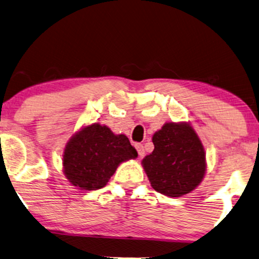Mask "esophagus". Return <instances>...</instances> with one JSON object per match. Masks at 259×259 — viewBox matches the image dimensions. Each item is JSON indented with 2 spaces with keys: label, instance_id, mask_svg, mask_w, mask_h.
Instances as JSON below:
<instances>
[{
  "label": "esophagus",
  "instance_id": "obj_1",
  "mask_svg": "<svg viewBox=\"0 0 259 259\" xmlns=\"http://www.w3.org/2000/svg\"><path fill=\"white\" fill-rule=\"evenodd\" d=\"M136 149H137V153H139V155H140V157H143L146 151H144V148L142 144H136Z\"/></svg>",
  "mask_w": 259,
  "mask_h": 259
}]
</instances>
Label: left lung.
I'll list each match as a JSON object with an SVG mask.
<instances>
[{
  "mask_svg": "<svg viewBox=\"0 0 259 259\" xmlns=\"http://www.w3.org/2000/svg\"><path fill=\"white\" fill-rule=\"evenodd\" d=\"M154 150L142 167L155 191L180 198L204 180L207 162L201 140L189 122H165L153 135Z\"/></svg>",
  "mask_w": 259,
  "mask_h": 259,
  "instance_id": "obj_1",
  "label": "left lung"
}]
</instances>
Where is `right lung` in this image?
Wrapping results in <instances>:
<instances>
[{
  "label": "right lung",
  "mask_w": 259,
  "mask_h": 259,
  "mask_svg": "<svg viewBox=\"0 0 259 259\" xmlns=\"http://www.w3.org/2000/svg\"><path fill=\"white\" fill-rule=\"evenodd\" d=\"M139 156L129 139L99 123L82 125L64 148L63 171L80 191H96L108 184L118 165Z\"/></svg>",
  "instance_id": "right-lung-1"
}]
</instances>
